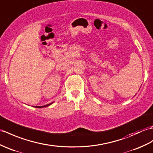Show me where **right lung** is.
<instances>
[{
  "instance_id": "1",
  "label": "right lung",
  "mask_w": 153,
  "mask_h": 153,
  "mask_svg": "<svg viewBox=\"0 0 153 153\" xmlns=\"http://www.w3.org/2000/svg\"><path fill=\"white\" fill-rule=\"evenodd\" d=\"M53 102H51V103H50V104H47V105H42V106H33V107H34V108H45V107H48V106H49V105H51L52 104H53Z\"/></svg>"
}]
</instances>
